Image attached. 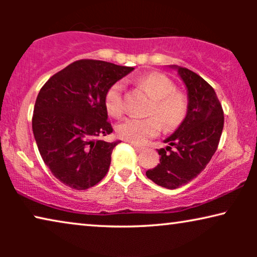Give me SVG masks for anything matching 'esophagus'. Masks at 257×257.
<instances>
[{
  "instance_id": "1",
  "label": "esophagus",
  "mask_w": 257,
  "mask_h": 257,
  "mask_svg": "<svg viewBox=\"0 0 257 257\" xmlns=\"http://www.w3.org/2000/svg\"><path fill=\"white\" fill-rule=\"evenodd\" d=\"M132 147L135 149L137 152H142V151L144 150L143 146H139V145H136V144H132Z\"/></svg>"
}]
</instances>
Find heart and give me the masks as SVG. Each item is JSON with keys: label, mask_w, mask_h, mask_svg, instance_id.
Wrapping results in <instances>:
<instances>
[{"label": "heart", "mask_w": 257, "mask_h": 257, "mask_svg": "<svg viewBox=\"0 0 257 257\" xmlns=\"http://www.w3.org/2000/svg\"><path fill=\"white\" fill-rule=\"evenodd\" d=\"M149 94L151 104L145 119L127 118L117 125L119 138L133 144H144L147 139L157 137L161 131V124L166 130H174L181 125L188 112L187 97L174 91V84L159 72L147 73L135 80ZM122 85L119 82L108 87L104 97L105 108L112 117H118L122 112Z\"/></svg>", "instance_id": "b5f03b06"}]
</instances>
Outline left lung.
Wrapping results in <instances>:
<instances>
[{
    "label": "left lung",
    "mask_w": 257,
    "mask_h": 257,
    "mask_svg": "<svg viewBox=\"0 0 257 257\" xmlns=\"http://www.w3.org/2000/svg\"><path fill=\"white\" fill-rule=\"evenodd\" d=\"M171 68L177 70L187 89L188 112L173 135L164 140L168 146L158 150L160 163L147 171L146 177L158 186L175 189L198 177L212 159L223 130V111L205 79L186 68Z\"/></svg>",
    "instance_id": "8db88e82"
}]
</instances>
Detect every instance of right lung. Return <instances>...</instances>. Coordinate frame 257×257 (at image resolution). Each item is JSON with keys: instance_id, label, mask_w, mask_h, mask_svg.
<instances>
[{"instance_id": "1", "label": "right lung", "mask_w": 257, "mask_h": 257, "mask_svg": "<svg viewBox=\"0 0 257 257\" xmlns=\"http://www.w3.org/2000/svg\"><path fill=\"white\" fill-rule=\"evenodd\" d=\"M135 68L94 59L71 63L51 77L38 93L33 132L44 164L63 184L86 189L98 184L120 140L99 139L112 133L104 97L108 87Z\"/></svg>"}]
</instances>
